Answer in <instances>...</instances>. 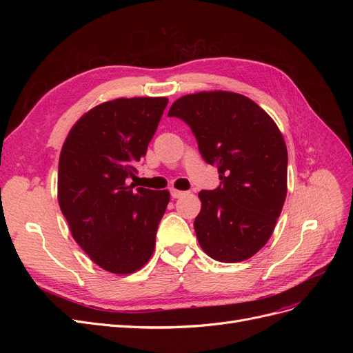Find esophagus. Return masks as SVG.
I'll return each instance as SVG.
<instances>
[{"label": "esophagus", "mask_w": 353, "mask_h": 353, "mask_svg": "<svg viewBox=\"0 0 353 353\" xmlns=\"http://www.w3.org/2000/svg\"><path fill=\"white\" fill-rule=\"evenodd\" d=\"M170 196H172L174 199H179V197L185 196V191H179V190L172 188V190H170Z\"/></svg>", "instance_id": "1"}]
</instances>
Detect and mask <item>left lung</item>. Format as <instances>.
I'll return each instance as SVG.
<instances>
[{"label": "left lung", "mask_w": 353, "mask_h": 353, "mask_svg": "<svg viewBox=\"0 0 353 353\" xmlns=\"http://www.w3.org/2000/svg\"><path fill=\"white\" fill-rule=\"evenodd\" d=\"M168 116L183 119L201 157L218 166L219 187L199 193L200 248L218 262L252 258L272 236L287 194V147L279 126L253 100L230 91L184 95Z\"/></svg>", "instance_id": "8db88e82"}]
</instances>
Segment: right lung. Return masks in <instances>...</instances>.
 Listing matches in <instances>:
<instances>
[{
    "mask_svg": "<svg viewBox=\"0 0 353 353\" xmlns=\"http://www.w3.org/2000/svg\"><path fill=\"white\" fill-rule=\"evenodd\" d=\"M166 97L116 99L72 126L61 147L57 197L72 237L104 271L132 274L152 258L169 191L135 188Z\"/></svg>",
    "mask_w": 353,
    "mask_h": 353,
    "instance_id": "right-lung-1",
    "label": "right lung"
}]
</instances>
